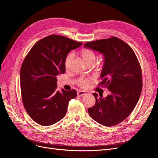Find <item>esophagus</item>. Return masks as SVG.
<instances>
[{
	"label": "esophagus",
	"instance_id": "obj_1",
	"mask_svg": "<svg viewBox=\"0 0 158 158\" xmlns=\"http://www.w3.org/2000/svg\"><path fill=\"white\" fill-rule=\"evenodd\" d=\"M78 95H80V96H83V95H85L88 94V93L86 92H85V91H79V92H78Z\"/></svg>",
	"mask_w": 158,
	"mask_h": 158
}]
</instances>
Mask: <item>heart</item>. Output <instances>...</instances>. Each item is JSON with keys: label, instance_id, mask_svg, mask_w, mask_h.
<instances>
[{"label": "heart", "instance_id": "b5f03b06", "mask_svg": "<svg viewBox=\"0 0 158 158\" xmlns=\"http://www.w3.org/2000/svg\"><path fill=\"white\" fill-rule=\"evenodd\" d=\"M73 54L72 52H70L69 54L67 55V56H66V58L64 61V67L67 69L70 67V64L72 60L73 59ZM82 56L83 57V59L85 60V62H88L89 60H95V55L94 51L92 50L88 49H84L82 51ZM89 81L86 78H81L78 84L80 86L82 87V88H86L89 85Z\"/></svg>", "mask_w": 158, "mask_h": 158}]
</instances>
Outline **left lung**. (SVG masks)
I'll return each mask as SVG.
<instances>
[{"label":"left lung","mask_w":158,"mask_h":158,"mask_svg":"<svg viewBox=\"0 0 158 158\" xmlns=\"http://www.w3.org/2000/svg\"><path fill=\"white\" fill-rule=\"evenodd\" d=\"M84 46L103 55L102 81L98 85L111 92L105 98H98V94L94 93L95 103L88 108V113L102 125H117L132 113L140 96L142 79L139 61L131 47L117 37L87 42Z\"/></svg>","instance_id":"obj_1"}]
</instances>
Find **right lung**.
I'll list each match as a JSON object with an SVG mask.
<instances>
[{"label":"right lung","instance_id":"obj_1","mask_svg":"<svg viewBox=\"0 0 158 158\" xmlns=\"http://www.w3.org/2000/svg\"><path fill=\"white\" fill-rule=\"evenodd\" d=\"M82 43L50 35L38 41L23 60L20 69L21 95L23 107L33 121L49 126L63 118L75 89L57 91L56 76L65 73L64 61L69 52Z\"/></svg>","mask_w":158,"mask_h":158}]
</instances>
